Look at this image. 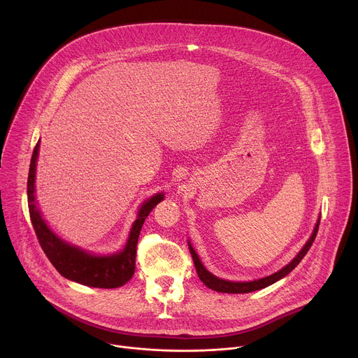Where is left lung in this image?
<instances>
[{
  "mask_svg": "<svg viewBox=\"0 0 358 358\" xmlns=\"http://www.w3.org/2000/svg\"><path fill=\"white\" fill-rule=\"evenodd\" d=\"M319 225H320V220L317 221L310 239L306 242L303 249L297 253V257L289 265H286L279 272H276V273H273L271 276H266V278H262V279H258V280H252V282H231V280L220 279V278L211 275L206 268L202 266V264H201V261L198 258V255L195 253V250L192 249L191 245H189V252H191V257H192V261H194L198 278L201 279V282L206 285L207 287H210V289H213L215 292H221V293H249V292L264 289V287L278 282L279 279L285 278L286 275H289L300 264V261L304 258V255L309 252L310 246L313 245V242L316 239V235H317V231H319Z\"/></svg>",
  "mask_w": 358,
  "mask_h": 358,
  "instance_id": "1",
  "label": "left lung"
}]
</instances>
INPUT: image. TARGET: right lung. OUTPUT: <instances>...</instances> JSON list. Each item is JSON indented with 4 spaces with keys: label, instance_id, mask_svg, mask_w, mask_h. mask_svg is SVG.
<instances>
[{
    "label": "right lung",
    "instance_id": "obj_1",
    "mask_svg": "<svg viewBox=\"0 0 358 358\" xmlns=\"http://www.w3.org/2000/svg\"><path fill=\"white\" fill-rule=\"evenodd\" d=\"M39 141L36 143L28 174V208L32 227L35 229L38 242L45 252L46 258L55 266V269L66 279L86 285L90 287L115 289L126 285L136 269V249L141 227L157 203L163 199V194H157L147 199L138 211V217L133 224L126 248L112 257H93L75 246L61 241L50 231L42 220L35 203V166L38 157Z\"/></svg>",
    "mask_w": 358,
    "mask_h": 358
}]
</instances>
